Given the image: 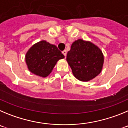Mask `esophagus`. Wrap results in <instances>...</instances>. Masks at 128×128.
<instances>
[{"mask_svg": "<svg viewBox=\"0 0 128 128\" xmlns=\"http://www.w3.org/2000/svg\"><path fill=\"white\" fill-rule=\"evenodd\" d=\"M62 54H63V55L65 56V57H66V55H67V51H66V50H64V51H62Z\"/></svg>", "mask_w": 128, "mask_h": 128, "instance_id": "1", "label": "esophagus"}]
</instances>
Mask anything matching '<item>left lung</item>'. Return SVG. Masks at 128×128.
Here are the masks:
<instances>
[{
  "label": "left lung",
  "instance_id": "8db88e82",
  "mask_svg": "<svg viewBox=\"0 0 128 128\" xmlns=\"http://www.w3.org/2000/svg\"><path fill=\"white\" fill-rule=\"evenodd\" d=\"M66 60L73 75L80 81L87 82L101 72L104 57L101 50L92 42L78 40L71 44Z\"/></svg>",
  "mask_w": 128,
  "mask_h": 128
}]
</instances>
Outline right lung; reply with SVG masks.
<instances>
[{"label": "right lung", "mask_w": 128, "mask_h": 128, "mask_svg": "<svg viewBox=\"0 0 128 128\" xmlns=\"http://www.w3.org/2000/svg\"><path fill=\"white\" fill-rule=\"evenodd\" d=\"M64 56L56 45L41 41L30 48L25 56V62L31 72L40 76H48L58 60Z\"/></svg>", "instance_id": "obj_1"}]
</instances>
